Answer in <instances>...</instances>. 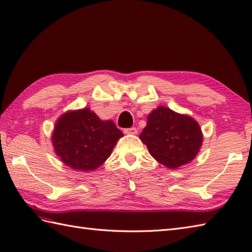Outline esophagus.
<instances>
[{
	"label": "esophagus",
	"mask_w": 252,
	"mask_h": 252,
	"mask_svg": "<svg viewBox=\"0 0 252 252\" xmlns=\"http://www.w3.org/2000/svg\"><path fill=\"white\" fill-rule=\"evenodd\" d=\"M125 134L127 135H136L137 134V128L136 127H128V128H125Z\"/></svg>",
	"instance_id": "obj_1"
}]
</instances>
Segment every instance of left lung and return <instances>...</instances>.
I'll list each match as a JSON object with an SVG mask.
<instances>
[{"label":"left lung","mask_w":252,"mask_h":252,"mask_svg":"<svg viewBox=\"0 0 252 252\" xmlns=\"http://www.w3.org/2000/svg\"><path fill=\"white\" fill-rule=\"evenodd\" d=\"M139 138L154 159L167 168L177 169L197 157L203 135L190 116L158 106L148 115L147 126Z\"/></svg>","instance_id":"8db88e82"}]
</instances>
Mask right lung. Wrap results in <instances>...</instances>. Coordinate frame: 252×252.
<instances>
[{
	"mask_svg": "<svg viewBox=\"0 0 252 252\" xmlns=\"http://www.w3.org/2000/svg\"><path fill=\"white\" fill-rule=\"evenodd\" d=\"M124 134L112 120H101L90 108L63 113L51 140L62 162L79 171H94L111 156Z\"/></svg>",
	"mask_w": 252,
	"mask_h": 252,
	"instance_id": "1",
	"label": "right lung"
}]
</instances>
